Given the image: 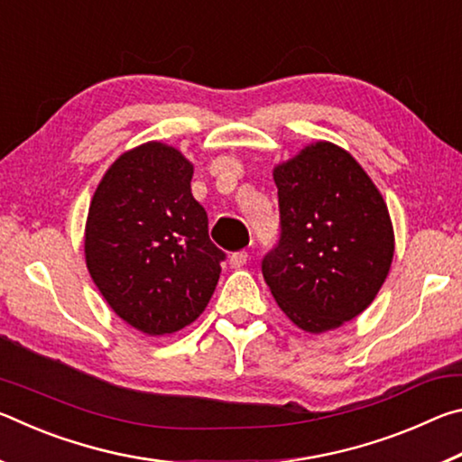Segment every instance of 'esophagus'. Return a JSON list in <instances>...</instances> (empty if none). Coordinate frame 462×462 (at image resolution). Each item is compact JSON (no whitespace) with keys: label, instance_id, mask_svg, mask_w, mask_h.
Wrapping results in <instances>:
<instances>
[{"label":"esophagus","instance_id":"34e87169","mask_svg":"<svg viewBox=\"0 0 462 462\" xmlns=\"http://www.w3.org/2000/svg\"><path fill=\"white\" fill-rule=\"evenodd\" d=\"M246 261H248V253H246V250H238V253H234V254L230 256V267H232V269H240V267H245Z\"/></svg>","mask_w":462,"mask_h":462}]
</instances>
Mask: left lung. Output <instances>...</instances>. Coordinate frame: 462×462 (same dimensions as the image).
I'll list each match as a JSON object with an SVG mask.
<instances>
[{"mask_svg":"<svg viewBox=\"0 0 462 462\" xmlns=\"http://www.w3.org/2000/svg\"><path fill=\"white\" fill-rule=\"evenodd\" d=\"M279 240L261 269L279 308L306 332H326L371 306L393 259V228L363 167L330 143L275 169Z\"/></svg>","mask_w":462,"mask_h":462,"instance_id":"1","label":"left lung"}]
</instances>
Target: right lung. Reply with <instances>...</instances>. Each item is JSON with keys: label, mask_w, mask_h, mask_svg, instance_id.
Masks as SVG:
<instances>
[{"label": "right lung", "mask_w": 462, "mask_h": 462, "mask_svg": "<svg viewBox=\"0 0 462 462\" xmlns=\"http://www.w3.org/2000/svg\"><path fill=\"white\" fill-rule=\"evenodd\" d=\"M193 165L173 146L146 143L122 154L93 195L85 261L116 314L162 336L206 310L226 253L191 195Z\"/></svg>", "instance_id": "add662e5"}]
</instances>
